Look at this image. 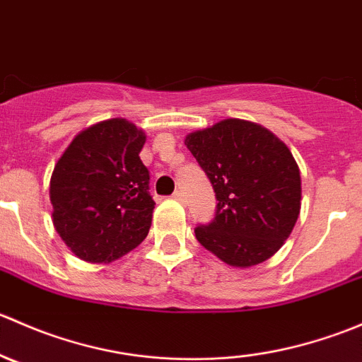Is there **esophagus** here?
<instances>
[{"label":"esophagus","mask_w":362,"mask_h":362,"mask_svg":"<svg viewBox=\"0 0 362 362\" xmlns=\"http://www.w3.org/2000/svg\"><path fill=\"white\" fill-rule=\"evenodd\" d=\"M173 198L177 199V202H182V203H184V202H185V194H184V191H180V189H178V191H175V192H173Z\"/></svg>","instance_id":"1"}]
</instances>
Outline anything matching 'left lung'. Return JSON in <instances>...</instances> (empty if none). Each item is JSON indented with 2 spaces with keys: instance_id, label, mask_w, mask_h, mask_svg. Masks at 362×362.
Segmentation results:
<instances>
[{
  "instance_id": "obj_1",
  "label": "left lung",
  "mask_w": 362,
  "mask_h": 362,
  "mask_svg": "<svg viewBox=\"0 0 362 362\" xmlns=\"http://www.w3.org/2000/svg\"><path fill=\"white\" fill-rule=\"evenodd\" d=\"M185 145L218 202L214 221L194 229L198 242L235 268H250L276 254L301 208V177L287 145L242 119L189 133Z\"/></svg>"
}]
</instances>
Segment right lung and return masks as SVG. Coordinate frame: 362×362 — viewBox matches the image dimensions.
Returning <instances> with one entry per match:
<instances>
[{"mask_svg": "<svg viewBox=\"0 0 362 362\" xmlns=\"http://www.w3.org/2000/svg\"><path fill=\"white\" fill-rule=\"evenodd\" d=\"M145 138L129 120H103L80 131L54 166V228L82 261L112 262L148 235L156 203L140 159Z\"/></svg>", "mask_w": 362, "mask_h": 362, "instance_id": "right-lung-1", "label": "right lung"}]
</instances>
